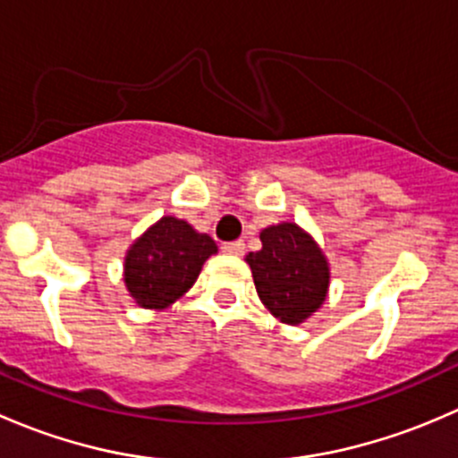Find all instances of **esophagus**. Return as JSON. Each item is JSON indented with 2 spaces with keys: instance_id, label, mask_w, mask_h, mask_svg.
<instances>
[{
  "instance_id": "obj_1",
  "label": "esophagus",
  "mask_w": 458,
  "mask_h": 458,
  "mask_svg": "<svg viewBox=\"0 0 458 458\" xmlns=\"http://www.w3.org/2000/svg\"><path fill=\"white\" fill-rule=\"evenodd\" d=\"M221 250L228 252V255L242 257L243 252H246V243H243V242H230V243H224V246H221Z\"/></svg>"
}]
</instances>
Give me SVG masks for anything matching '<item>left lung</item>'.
<instances>
[{
    "instance_id": "left-lung-1",
    "label": "left lung",
    "mask_w": 458,
    "mask_h": 458,
    "mask_svg": "<svg viewBox=\"0 0 458 458\" xmlns=\"http://www.w3.org/2000/svg\"><path fill=\"white\" fill-rule=\"evenodd\" d=\"M261 250L246 255L261 303L272 317L299 326L323 306L330 288V263L310 233L293 221L259 233Z\"/></svg>"
}]
</instances>
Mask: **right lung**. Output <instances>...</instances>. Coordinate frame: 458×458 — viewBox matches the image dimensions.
<instances>
[{"mask_svg":"<svg viewBox=\"0 0 458 458\" xmlns=\"http://www.w3.org/2000/svg\"><path fill=\"white\" fill-rule=\"evenodd\" d=\"M219 250L215 239L188 221L161 216L140 234L123 257V284L146 310H165L195 285L203 263Z\"/></svg>","mask_w":458,"mask_h":458,"instance_id":"obj_1","label":"right lung"}]
</instances>
